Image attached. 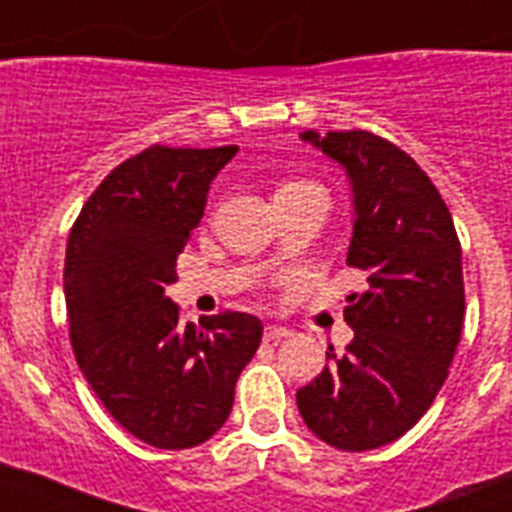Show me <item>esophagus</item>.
I'll return each instance as SVG.
<instances>
[{"mask_svg":"<svg viewBox=\"0 0 512 512\" xmlns=\"http://www.w3.org/2000/svg\"><path fill=\"white\" fill-rule=\"evenodd\" d=\"M289 336H292V330L282 328V325H269V328L264 330L266 341H282V338H289Z\"/></svg>","mask_w":512,"mask_h":512,"instance_id":"esophagus-1","label":"esophagus"}]
</instances>
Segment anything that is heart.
I'll return each mask as SVG.
<instances>
[{"label":"heart","instance_id":"1","mask_svg":"<svg viewBox=\"0 0 512 512\" xmlns=\"http://www.w3.org/2000/svg\"><path fill=\"white\" fill-rule=\"evenodd\" d=\"M295 184H302V182H295ZM295 184H284V187H295Z\"/></svg>","mask_w":512,"mask_h":512}]
</instances>
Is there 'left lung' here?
I'll use <instances>...</instances> for the list:
<instances>
[{
    "instance_id": "8db88e82",
    "label": "left lung",
    "mask_w": 512,
    "mask_h": 512,
    "mask_svg": "<svg viewBox=\"0 0 512 512\" xmlns=\"http://www.w3.org/2000/svg\"><path fill=\"white\" fill-rule=\"evenodd\" d=\"M346 171L351 243L366 271L351 295L346 354L297 392L302 420L341 451H369L408 433L441 390L464 323V274L454 220L413 158L366 130L300 133Z\"/></svg>"
}]
</instances>
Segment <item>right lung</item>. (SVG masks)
I'll use <instances>...</instances> for the list:
<instances>
[{
  "label": "right lung",
  "instance_id": "1",
  "mask_svg": "<svg viewBox=\"0 0 512 512\" xmlns=\"http://www.w3.org/2000/svg\"><path fill=\"white\" fill-rule=\"evenodd\" d=\"M238 146H151L122 161L81 207L63 292L79 369L112 418L156 449H192L233 410L235 382L264 325L248 312L179 323L166 297L176 256Z\"/></svg>",
  "mask_w": 512,
  "mask_h": 512
}]
</instances>
